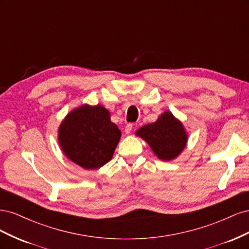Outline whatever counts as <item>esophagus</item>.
Instances as JSON below:
<instances>
[{
  "label": "esophagus",
  "mask_w": 249,
  "mask_h": 249,
  "mask_svg": "<svg viewBox=\"0 0 249 249\" xmlns=\"http://www.w3.org/2000/svg\"><path fill=\"white\" fill-rule=\"evenodd\" d=\"M132 129H133V124H127L125 125V127H124V133H125V134H130L131 131H132Z\"/></svg>",
  "instance_id": "34e87169"
}]
</instances>
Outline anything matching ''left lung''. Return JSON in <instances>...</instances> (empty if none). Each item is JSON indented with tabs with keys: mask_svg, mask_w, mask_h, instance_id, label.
<instances>
[{
	"mask_svg": "<svg viewBox=\"0 0 249 249\" xmlns=\"http://www.w3.org/2000/svg\"><path fill=\"white\" fill-rule=\"evenodd\" d=\"M122 137L102 105L83 104L67 113L58 127V142L67 159L84 169H99L114 155Z\"/></svg>",
	"mask_w": 249,
	"mask_h": 249,
	"instance_id": "left-lung-1",
	"label": "left lung"
}]
</instances>
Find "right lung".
<instances>
[{"mask_svg": "<svg viewBox=\"0 0 249 249\" xmlns=\"http://www.w3.org/2000/svg\"><path fill=\"white\" fill-rule=\"evenodd\" d=\"M135 134L144 140L162 161L177 159L186 148L189 136L183 123L169 110L162 113L155 123L139 127Z\"/></svg>", "mask_w": 249, "mask_h": 249, "instance_id": "add662e5", "label": "right lung"}]
</instances>
